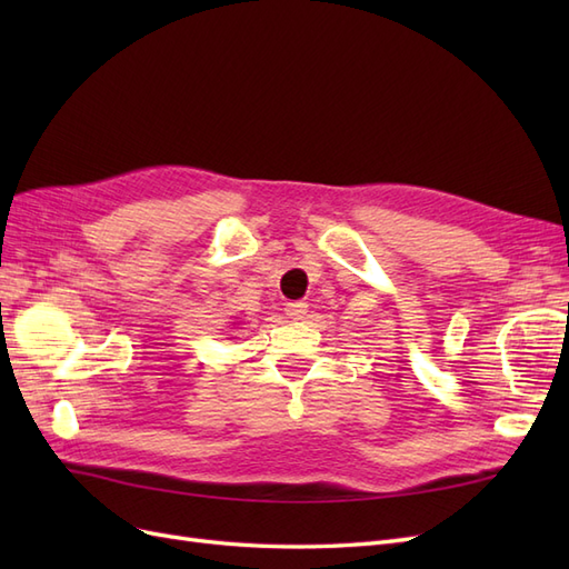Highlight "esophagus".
I'll list each match as a JSON object with an SVG mask.
<instances>
[{
    "label": "esophagus",
    "instance_id": "34e87169",
    "mask_svg": "<svg viewBox=\"0 0 569 569\" xmlns=\"http://www.w3.org/2000/svg\"><path fill=\"white\" fill-rule=\"evenodd\" d=\"M284 313L291 320H303L306 313H308V303H303V301H289V303H284Z\"/></svg>",
    "mask_w": 569,
    "mask_h": 569
}]
</instances>
